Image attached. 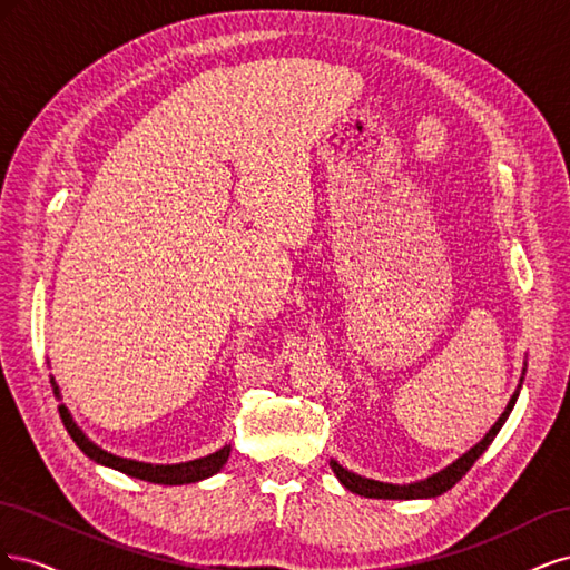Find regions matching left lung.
<instances>
[{
  "instance_id": "obj_1",
  "label": "left lung",
  "mask_w": 570,
  "mask_h": 570,
  "mask_svg": "<svg viewBox=\"0 0 570 570\" xmlns=\"http://www.w3.org/2000/svg\"><path fill=\"white\" fill-rule=\"evenodd\" d=\"M523 375H525V368H523ZM523 375H521V383H519V387H515V392H513V396L509 400L504 413L488 430L485 438H482L475 446H471L469 452L461 454L454 463H450V465H446V469H442L440 473H433L430 478L419 480V482H409V485H392V482H381V480H371V478H364V475H356V473L344 469V465H340L335 459L331 461V469L335 471L337 480L342 482L344 488L361 494V497H371V499H428V497H438V494H442L446 490H452L456 482L471 471V465L482 456V452L488 450V446L492 444V440L497 438L499 430H502V425L507 423L515 400H519V392H521V385H523Z\"/></svg>"
}]
</instances>
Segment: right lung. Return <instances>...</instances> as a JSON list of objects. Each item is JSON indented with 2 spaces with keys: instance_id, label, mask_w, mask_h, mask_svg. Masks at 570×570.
<instances>
[{
  "instance_id": "obj_1",
  "label": "right lung",
  "mask_w": 570,
  "mask_h": 570,
  "mask_svg": "<svg viewBox=\"0 0 570 570\" xmlns=\"http://www.w3.org/2000/svg\"><path fill=\"white\" fill-rule=\"evenodd\" d=\"M51 387H55V394L61 400L59 394V385L55 377H51ZM59 416L68 430V435L73 438V442L80 446V450L88 454L92 461L101 463V465H109V469H116L120 473H126L130 478H140L147 482H157V485H185V482H197L209 478L214 473H218L223 465H226L228 456H230V444L220 446L218 452L209 454V456H199L193 461H183V463H145V461H135V459H124V456H116L111 452H105L101 446H97L88 435L82 433V430L76 425L73 416L68 413V409L61 404L59 406Z\"/></svg>"
}]
</instances>
